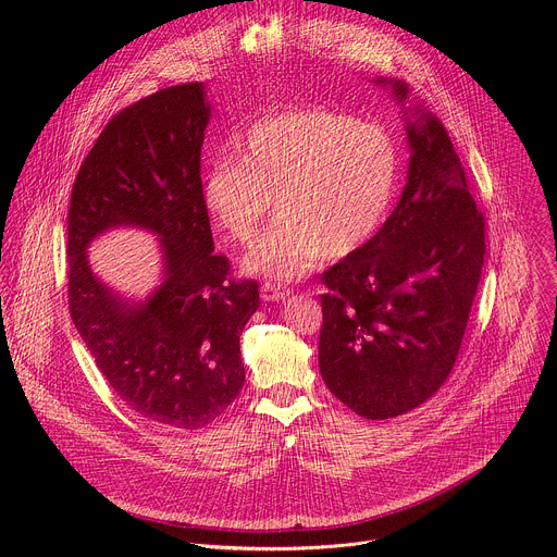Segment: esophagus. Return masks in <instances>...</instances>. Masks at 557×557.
<instances>
[{
    "mask_svg": "<svg viewBox=\"0 0 557 557\" xmlns=\"http://www.w3.org/2000/svg\"><path fill=\"white\" fill-rule=\"evenodd\" d=\"M260 293H262V299H264V301H282V299H286V297L290 295V290H288V288H284V286L275 284V282H267V284H262Z\"/></svg>",
    "mask_w": 557,
    "mask_h": 557,
    "instance_id": "1",
    "label": "esophagus"
}]
</instances>
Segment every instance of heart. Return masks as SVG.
<instances>
[{
	"mask_svg": "<svg viewBox=\"0 0 557 557\" xmlns=\"http://www.w3.org/2000/svg\"><path fill=\"white\" fill-rule=\"evenodd\" d=\"M399 181L385 129L329 108L269 114L243 140V163L220 156L202 178L213 222L247 245L275 205L277 220L245 258L247 271L301 277L320 256L344 258L379 228Z\"/></svg>",
	"mask_w": 557,
	"mask_h": 557,
	"instance_id": "heart-1",
	"label": "heart"
}]
</instances>
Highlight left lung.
<instances>
[{
    "instance_id": "8db88e82",
    "label": "left lung",
    "mask_w": 557,
    "mask_h": 557,
    "mask_svg": "<svg viewBox=\"0 0 557 557\" xmlns=\"http://www.w3.org/2000/svg\"><path fill=\"white\" fill-rule=\"evenodd\" d=\"M404 106L410 163L383 226L322 282L320 372L359 417L406 414L449 376L485 260V222L443 123L406 108L404 82L374 78Z\"/></svg>"
}]
</instances>
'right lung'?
<instances>
[{
  "mask_svg": "<svg viewBox=\"0 0 557 557\" xmlns=\"http://www.w3.org/2000/svg\"><path fill=\"white\" fill-rule=\"evenodd\" d=\"M211 119L205 84L158 90L121 110L76 174L67 211L72 322L99 370L138 414L200 430L240 394V335L260 306L258 282L228 280L213 253L200 149ZM132 225L159 235L162 282L145 300L101 283L87 249Z\"/></svg>",
  "mask_w": 557,
  "mask_h": 557,
  "instance_id": "obj_1",
  "label": "right lung"
}]
</instances>
